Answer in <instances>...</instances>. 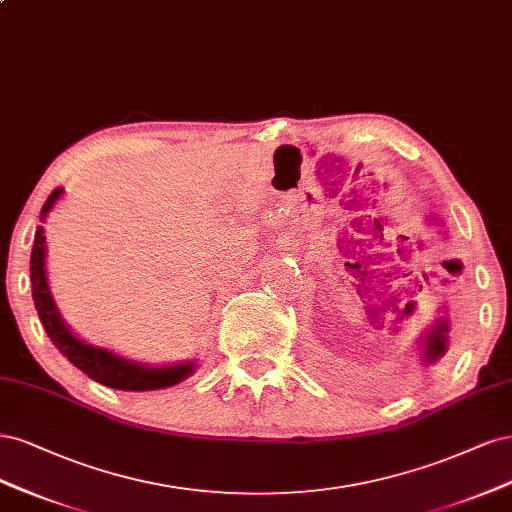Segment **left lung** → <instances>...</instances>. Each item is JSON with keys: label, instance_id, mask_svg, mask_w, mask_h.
I'll use <instances>...</instances> for the list:
<instances>
[{"label": "left lung", "instance_id": "1", "mask_svg": "<svg viewBox=\"0 0 512 512\" xmlns=\"http://www.w3.org/2000/svg\"><path fill=\"white\" fill-rule=\"evenodd\" d=\"M447 332H449L447 321H436V325H432L430 332L425 334V338L421 340L423 364H432V361L444 355V351H447Z\"/></svg>", "mask_w": 512, "mask_h": 512}]
</instances>
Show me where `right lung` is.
I'll list each match as a JSON object with an SVG mask.
<instances>
[{
  "instance_id": "right-lung-1",
  "label": "right lung",
  "mask_w": 512,
  "mask_h": 512,
  "mask_svg": "<svg viewBox=\"0 0 512 512\" xmlns=\"http://www.w3.org/2000/svg\"><path fill=\"white\" fill-rule=\"evenodd\" d=\"M63 193L61 187H57L51 195L46 197L42 206L40 219L44 221L46 212L53 208V204L59 200ZM44 229L38 227L36 238H34V249H31L29 259V272H31V295H34V304L38 310V317L46 329L48 338L59 349L61 355L68 357L72 364L85 372L93 381L102 383L112 389H123V391H153L161 387H172L183 381L191 372L193 364H180L170 368H146L131 364L117 355H112L104 349H95V346L78 340L68 327L63 325L59 312L53 304L51 293H48L46 283V272H44Z\"/></svg>"
}]
</instances>
